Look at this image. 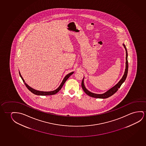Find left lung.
I'll return each mask as SVG.
<instances>
[{
  "instance_id": "obj_1",
  "label": "left lung",
  "mask_w": 146,
  "mask_h": 146,
  "mask_svg": "<svg viewBox=\"0 0 146 146\" xmlns=\"http://www.w3.org/2000/svg\"><path fill=\"white\" fill-rule=\"evenodd\" d=\"M123 46L125 48V50H126V66H125V74H123V78H121V80H119V82L117 83V84L115 85V86H113V88H111L110 90H108V92H105L103 94H94V93H92V92H89L88 90H87V89L85 88L84 86V80H82V87L83 89V90L84 91L85 93L86 94V95H88L90 97H93V98H100V99H106L109 97H111L112 95H113L115 93L117 92L118 89L121 87V84L123 83L125 79L127 78V72H128V61H127V48L125 47V44H123Z\"/></svg>"
}]
</instances>
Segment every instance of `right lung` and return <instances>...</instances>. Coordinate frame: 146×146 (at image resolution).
I'll use <instances>...</instances> for the list:
<instances>
[{
    "mask_svg": "<svg viewBox=\"0 0 146 146\" xmlns=\"http://www.w3.org/2000/svg\"><path fill=\"white\" fill-rule=\"evenodd\" d=\"M19 75H20V76H21V78L23 80V82L25 83V86H27V88H28L29 90L31 91V92L36 95H39V96H48V95H54V94H56L57 92H58L60 90V89L62 88V87L63 85H64V84L66 81V80H68V78H69V77H70L72 74H73L74 72H70V74H67V75L64 77V80H62V83H61V84L60 85V86H59L56 90H54V91H51V92H41V91L35 90V89L31 88L25 82V80L23 79V77L21 76V74H20L19 72Z\"/></svg>",
    "mask_w": 146,
    "mask_h": 146,
    "instance_id": "add662e5",
    "label": "right lung"
}]
</instances>
